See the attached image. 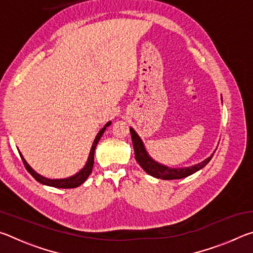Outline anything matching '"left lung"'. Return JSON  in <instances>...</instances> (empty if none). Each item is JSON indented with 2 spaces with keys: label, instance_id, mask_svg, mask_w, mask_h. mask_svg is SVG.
Returning a JSON list of instances; mask_svg holds the SVG:
<instances>
[{
  "label": "left lung",
  "instance_id": "8db88e82",
  "mask_svg": "<svg viewBox=\"0 0 253 253\" xmlns=\"http://www.w3.org/2000/svg\"><path fill=\"white\" fill-rule=\"evenodd\" d=\"M130 135H131V140H132V146H134L135 151V158L136 161L138 162V164L142 166V169L146 172L147 174L152 175V176L156 178H162V179H179L190 176V175L194 174L198 172L201 169H203L208 163L211 161L213 154L207 160L203 162L199 163V164H195L193 166H188V168H183V169H170L169 166L162 165L160 163H157L153 160V158L148 155V153L145 149L144 144L140 139V137L136 134V131L129 128Z\"/></svg>",
  "mask_w": 253,
  "mask_h": 253
}]
</instances>
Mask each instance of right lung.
<instances>
[{"mask_svg": "<svg viewBox=\"0 0 253 253\" xmlns=\"http://www.w3.org/2000/svg\"><path fill=\"white\" fill-rule=\"evenodd\" d=\"M110 122H108L106 124V125L101 128L98 132L95 140H93L92 143V146L90 149V153H89V156H88V160L87 163H85V165L84 166L83 169H81L78 173L72 175L70 177H67V178H57V179H51V178H46L44 176H42V175L38 174L36 170H34L31 166H30L27 161L24 160L22 154L20 153V156L22 158L23 161V164L25 166V169H27L28 172L32 175V176L37 179L38 182L43 184V185H48V186H52V187H58V188H75V187H78L79 185H81L85 179L88 178L89 175H90L91 170H92V166H93V155H95V149L98 142H99V139L101 138L102 134H104L106 128L110 125Z\"/></svg>", "mask_w": 253, "mask_h": 253, "instance_id": "right-lung-1", "label": "right lung"}]
</instances>
